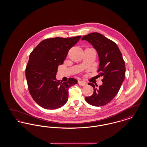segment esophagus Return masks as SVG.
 <instances>
[{
  "label": "esophagus",
  "instance_id": "obj_1",
  "mask_svg": "<svg viewBox=\"0 0 147 147\" xmlns=\"http://www.w3.org/2000/svg\"><path fill=\"white\" fill-rule=\"evenodd\" d=\"M78 84H79V85H81V86H84L86 84V82H83V81H78Z\"/></svg>",
  "mask_w": 147,
  "mask_h": 147
}]
</instances>
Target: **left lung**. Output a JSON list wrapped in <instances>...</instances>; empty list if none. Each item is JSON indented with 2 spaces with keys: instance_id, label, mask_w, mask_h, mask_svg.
I'll list each match as a JSON object with an SVG mask.
<instances>
[{
  "instance_id": "8db88e82",
  "label": "left lung",
  "mask_w": 147,
  "mask_h": 147,
  "mask_svg": "<svg viewBox=\"0 0 147 147\" xmlns=\"http://www.w3.org/2000/svg\"><path fill=\"white\" fill-rule=\"evenodd\" d=\"M82 40L90 43L97 51L100 61L98 72L104 77L98 89L92 83L88 84L93 87L94 93L86 97L85 100L94 106H104L115 97L125 79V61L116 43L104 35L93 32L85 35Z\"/></svg>"
}]
</instances>
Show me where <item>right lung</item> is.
<instances>
[{"mask_svg": "<svg viewBox=\"0 0 147 147\" xmlns=\"http://www.w3.org/2000/svg\"><path fill=\"white\" fill-rule=\"evenodd\" d=\"M80 36L54 37L40 42L30 55L25 69L28 91L35 102L46 109H57L64 105L68 89L77 83L69 78L67 82L56 80L57 69L63 64L69 50L79 41Z\"/></svg>", "mask_w": 147, "mask_h": 147, "instance_id": "obj_1", "label": "right lung"}]
</instances>
